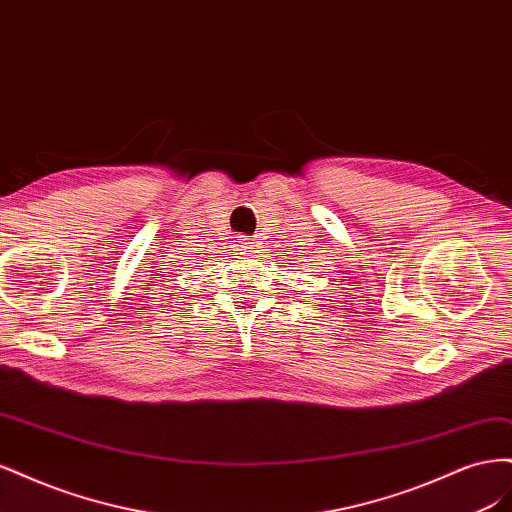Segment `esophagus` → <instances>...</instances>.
Masks as SVG:
<instances>
[{"mask_svg":"<svg viewBox=\"0 0 512 512\" xmlns=\"http://www.w3.org/2000/svg\"><path fill=\"white\" fill-rule=\"evenodd\" d=\"M235 247H237V252H252L254 250V243L250 241V239H245V237H239L237 241H235Z\"/></svg>","mask_w":512,"mask_h":512,"instance_id":"34e87169","label":"esophagus"}]
</instances>
